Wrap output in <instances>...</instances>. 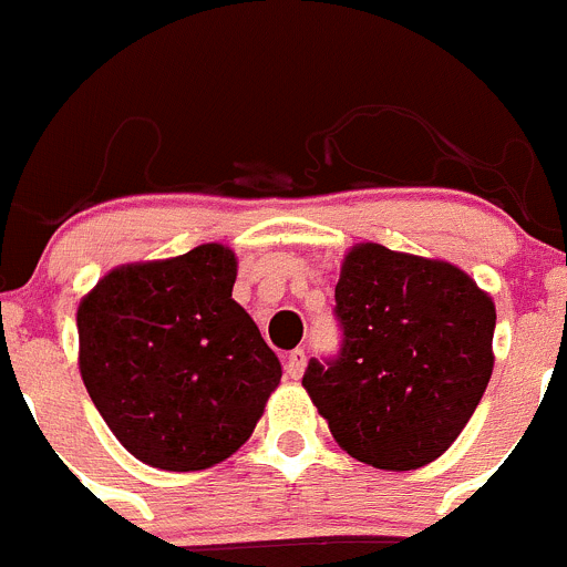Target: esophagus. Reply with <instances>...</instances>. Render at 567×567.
Instances as JSON below:
<instances>
[{"label": "esophagus", "mask_w": 567, "mask_h": 567, "mask_svg": "<svg viewBox=\"0 0 567 567\" xmlns=\"http://www.w3.org/2000/svg\"><path fill=\"white\" fill-rule=\"evenodd\" d=\"M303 365H307V354H303V349H295V352H289V358H287V378L289 380H298L300 374H303Z\"/></svg>", "instance_id": "34e87169"}]
</instances>
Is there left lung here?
I'll return each instance as SVG.
<instances>
[{
    "label": "left lung",
    "mask_w": 567,
    "mask_h": 567,
    "mask_svg": "<svg viewBox=\"0 0 567 567\" xmlns=\"http://www.w3.org/2000/svg\"><path fill=\"white\" fill-rule=\"evenodd\" d=\"M338 358L303 389L346 454L374 468L429 465L460 437L494 369V300L449 260L358 244L334 287Z\"/></svg>",
    "instance_id": "obj_1"
}]
</instances>
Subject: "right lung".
Returning <instances> with one entry per match:
<instances>
[{
  "label": "right lung",
  "mask_w": 567,
  "mask_h": 567,
  "mask_svg": "<svg viewBox=\"0 0 567 567\" xmlns=\"http://www.w3.org/2000/svg\"><path fill=\"white\" fill-rule=\"evenodd\" d=\"M235 252L202 244L124 264L79 303V372L115 440L164 471H202L247 443L280 360L233 300Z\"/></svg>",
  "instance_id": "obj_1"
}]
</instances>
